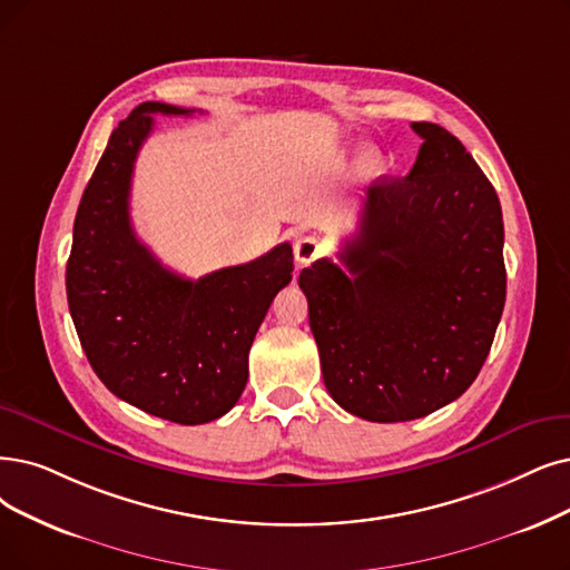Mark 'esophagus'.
I'll use <instances>...</instances> for the list:
<instances>
[{"label":"esophagus","instance_id":"34e87169","mask_svg":"<svg viewBox=\"0 0 570 570\" xmlns=\"http://www.w3.org/2000/svg\"><path fill=\"white\" fill-rule=\"evenodd\" d=\"M321 253H323V243L315 236H304L297 240V245H294V257H297L299 264H311L313 259L321 257Z\"/></svg>","mask_w":570,"mask_h":570}]
</instances>
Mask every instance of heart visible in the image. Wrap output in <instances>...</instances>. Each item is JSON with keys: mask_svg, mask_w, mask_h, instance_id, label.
<instances>
[{"mask_svg": "<svg viewBox=\"0 0 570 570\" xmlns=\"http://www.w3.org/2000/svg\"><path fill=\"white\" fill-rule=\"evenodd\" d=\"M357 166H360V170H362V173H367V175L379 173V170H381V166H383V161H381V154H379L376 149L362 151V154H360V161H357Z\"/></svg>", "mask_w": 570, "mask_h": 570, "instance_id": "1", "label": "heart"}]
</instances>
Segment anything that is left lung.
<instances>
[{
  "label": "left lung",
  "instance_id": "1",
  "mask_svg": "<svg viewBox=\"0 0 570 570\" xmlns=\"http://www.w3.org/2000/svg\"><path fill=\"white\" fill-rule=\"evenodd\" d=\"M406 177L367 189L357 234L299 273L325 389L353 416L414 421L480 374L505 306L503 213L463 142L419 121Z\"/></svg>",
  "mask_w": 570,
  "mask_h": 570
}]
</instances>
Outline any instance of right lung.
Wrapping results in <instances>:
<instances>
[{"instance_id":"add662e5","label":"right lung","mask_w":570,"mask_h":570,"mask_svg":"<svg viewBox=\"0 0 570 570\" xmlns=\"http://www.w3.org/2000/svg\"><path fill=\"white\" fill-rule=\"evenodd\" d=\"M151 114L189 117L194 109L142 102L114 128L77 210L67 304L90 367L114 395L151 416L198 425L238 402L249 346L292 281V247L281 243L198 281L158 262L135 236L128 210Z\"/></svg>"}]
</instances>
